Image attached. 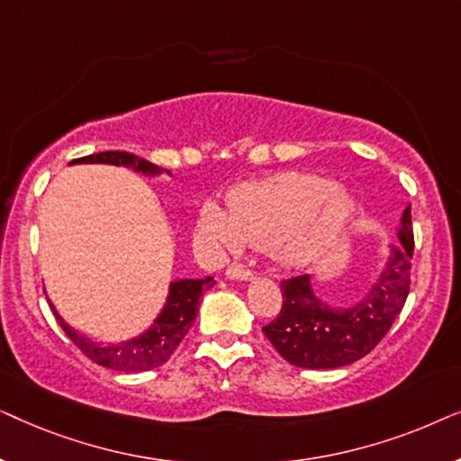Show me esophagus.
<instances>
[{
  "mask_svg": "<svg viewBox=\"0 0 461 461\" xmlns=\"http://www.w3.org/2000/svg\"><path fill=\"white\" fill-rule=\"evenodd\" d=\"M226 276H229V279H235V281H248V279H251V276H254V273H251V270L245 267V264H230L229 267V270H226Z\"/></svg>",
  "mask_w": 461,
  "mask_h": 461,
  "instance_id": "1",
  "label": "esophagus"
}]
</instances>
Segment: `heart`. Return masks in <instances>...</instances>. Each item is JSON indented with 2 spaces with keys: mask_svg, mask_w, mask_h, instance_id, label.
<instances>
[{
  "mask_svg": "<svg viewBox=\"0 0 461 461\" xmlns=\"http://www.w3.org/2000/svg\"><path fill=\"white\" fill-rule=\"evenodd\" d=\"M350 213V197L336 193L333 180L283 174L239 186L230 203L207 201L201 222L218 248L268 245L276 260L300 267L331 241Z\"/></svg>",
  "mask_w": 461,
  "mask_h": 461,
  "instance_id": "heart-1",
  "label": "heart"
}]
</instances>
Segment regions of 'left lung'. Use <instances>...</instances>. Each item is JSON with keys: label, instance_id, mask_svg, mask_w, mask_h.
Returning a JSON list of instances; mask_svg holds the SVG:
<instances>
[{"label": "left lung", "instance_id": "obj_1", "mask_svg": "<svg viewBox=\"0 0 461 461\" xmlns=\"http://www.w3.org/2000/svg\"><path fill=\"white\" fill-rule=\"evenodd\" d=\"M413 226L405 207L399 245H393L375 285L350 306H331L312 292L311 276L281 281L283 306L262 327L287 363L304 369H336L369 355L399 317L411 285Z\"/></svg>", "mask_w": 461, "mask_h": 461}]
</instances>
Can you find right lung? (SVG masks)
Returning <instances> with one entry per match:
<instances>
[{
	"label": "right lung",
	"instance_id": "1",
	"mask_svg": "<svg viewBox=\"0 0 461 461\" xmlns=\"http://www.w3.org/2000/svg\"><path fill=\"white\" fill-rule=\"evenodd\" d=\"M71 163H109V166H125L131 167L134 172H140L144 176H157L163 169L155 163H150L142 157H136L125 150H104V153H94L81 159H73ZM213 276H205V279H182L174 281L169 285L167 302L163 306L159 317L155 319V323L149 327L142 336L128 342L119 344H98L90 339L84 333H77L71 325H67L56 308L52 306L54 317L62 327V331L71 338V342L90 358V361L103 365L106 369L115 371H128V374H136V371H149L159 367L172 357V352L178 348L182 338L186 336L191 325L197 317V306L199 298L205 289L213 285Z\"/></svg>",
	"mask_w": 461,
	"mask_h": 461
}]
</instances>
